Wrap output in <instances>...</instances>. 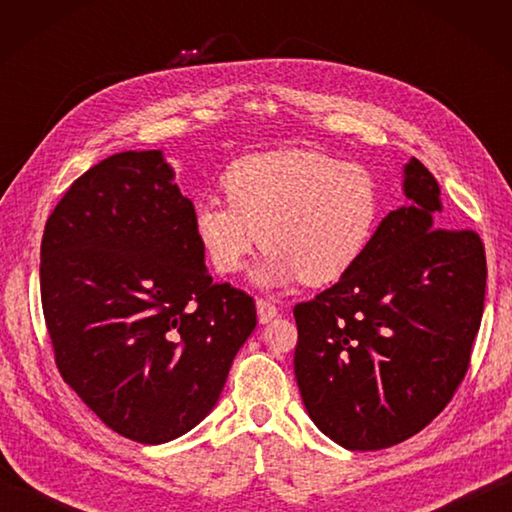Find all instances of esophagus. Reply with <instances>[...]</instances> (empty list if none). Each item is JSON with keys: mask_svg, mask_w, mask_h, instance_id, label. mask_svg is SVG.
<instances>
[{"mask_svg": "<svg viewBox=\"0 0 512 512\" xmlns=\"http://www.w3.org/2000/svg\"><path fill=\"white\" fill-rule=\"evenodd\" d=\"M277 317V308L275 303H270L266 299H257V319L259 323H268Z\"/></svg>", "mask_w": 512, "mask_h": 512, "instance_id": "34e87169", "label": "esophagus"}]
</instances>
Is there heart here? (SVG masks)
<instances>
[{"label":"heart","instance_id":"heart-1","mask_svg":"<svg viewBox=\"0 0 512 512\" xmlns=\"http://www.w3.org/2000/svg\"><path fill=\"white\" fill-rule=\"evenodd\" d=\"M228 202L202 198L193 233L211 266L233 275L264 244L253 279L284 286L332 284L361 262L380 222L372 171L312 149H284L235 160L224 173Z\"/></svg>","mask_w":512,"mask_h":512}]
</instances>
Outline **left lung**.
<instances>
[{"mask_svg":"<svg viewBox=\"0 0 512 512\" xmlns=\"http://www.w3.org/2000/svg\"><path fill=\"white\" fill-rule=\"evenodd\" d=\"M409 204L378 224L350 273L295 306V376L312 422L350 451L416 436L469 369L486 290L480 235L440 228V187L411 158Z\"/></svg>","mask_w":512,"mask_h":512,"instance_id":"1","label":"left lung"}]
</instances>
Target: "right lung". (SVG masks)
Here are the masks:
<instances>
[{
    "instance_id": "1",
    "label": "right lung",
    "mask_w": 512,
    "mask_h": 512,
    "mask_svg": "<svg viewBox=\"0 0 512 512\" xmlns=\"http://www.w3.org/2000/svg\"><path fill=\"white\" fill-rule=\"evenodd\" d=\"M160 149L123 151L74 180L41 239V303L65 383L121 436L162 444L202 422L255 301L215 284L193 202Z\"/></svg>"
}]
</instances>
